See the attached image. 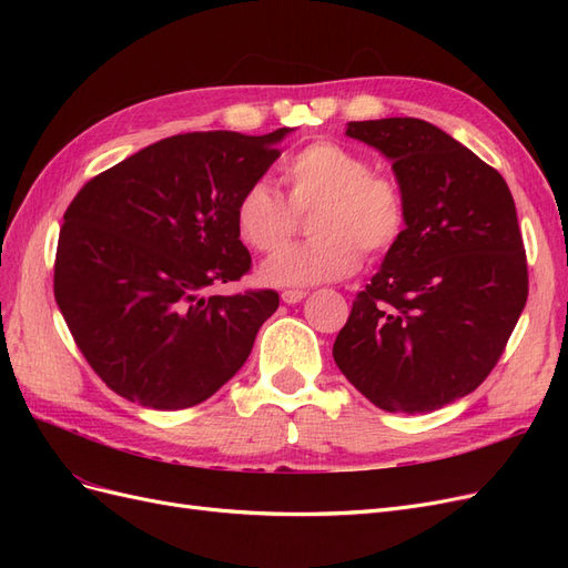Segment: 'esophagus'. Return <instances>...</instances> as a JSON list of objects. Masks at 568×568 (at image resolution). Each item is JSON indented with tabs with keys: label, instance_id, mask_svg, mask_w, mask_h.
Listing matches in <instances>:
<instances>
[{
	"label": "esophagus",
	"instance_id": "34e87169",
	"mask_svg": "<svg viewBox=\"0 0 568 568\" xmlns=\"http://www.w3.org/2000/svg\"><path fill=\"white\" fill-rule=\"evenodd\" d=\"M303 298H305V291L303 288H286V291H282V301L288 303V305L301 303Z\"/></svg>",
	"mask_w": 568,
	"mask_h": 568
}]
</instances>
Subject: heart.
Masks as SVG:
<instances>
[{"instance_id":"obj_1","label":"heart","mask_w":568,"mask_h":568,"mask_svg":"<svg viewBox=\"0 0 568 568\" xmlns=\"http://www.w3.org/2000/svg\"><path fill=\"white\" fill-rule=\"evenodd\" d=\"M372 161L346 144L317 140L298 149L284 168L288 203L265 180H255L234 203V227L257 253L280 251L296 230V213H311L307 244L288 246L261 267L274 286H311L343 280L369 255H384L407 225L400 182L372 173Z\"/></svg>"}]
</instances>
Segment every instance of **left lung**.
I'll list each match as a JSON object with an SVG mask.
<instances>
[{
  "label": "left lung",
  "mask_w": 568,
  "mask_h": 568,
  "mask_svg": "<svg viewBox=\"0 0 568 568\" xmlns=\"http://www.w3.org/2000/svg\"><path fill=\"white\" fill-rule=\"evenodd\" d=\"M407 199V225L334 341L346 379L386 412H434L471 393L505 353L528 298L507 182L419 118L353 120Z\"/></svg>",
  "instance_id": "1"
}]
</instances>
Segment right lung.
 I'll use <instances>...</instances> for the list:
<instances>
[{"instance_id": "obj_1", "label": "right lung", "mask_w": 568, "mask_h": 568, "mask_svg": "<svg viewBox=\"0 0 568 568\" xmlns=\"http://www.w3.org/2000/svg\"><path fill=\"white\" fill-rule=\"evenodd\" d=\"M288 132L168 136L92 178L68 205L54 296L111 390L144 407L184 409L242 369L280 294L203 291L251 270L234 203L280 159Z\"/></svg>"}]
</instances>
